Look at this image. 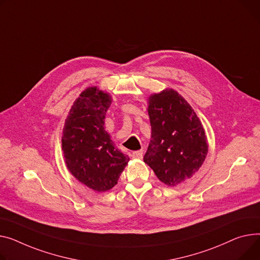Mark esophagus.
Segmentation results:
<instances>
[{
  "label": "esophagus",
  "mask_w": 260,
  "mask_h": 260,
  "mask_svg": "<svg viewBox=\"0 0 260 260\" xmlns=\"http://www.w3.org/2000/svg\"><path fill=\"white\" fill-rule=\"evenodd\" d=\"M132 157L134 159H142L143 157V150H136L132 152Z\"/></svg>",
  "instance_id": "esophagus-1"
}]
</instances>
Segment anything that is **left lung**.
Returning a JSON list of instances; mask_svg holds the SVG:
<instances>
[{"label": "left lung", "mask_w": 260, "mask_h": 260, "mask_svg": "<svg viewBox=\"0 0 260 260\" xmlns=\"http://www.w3.org/2000/svg\"><path fill=\"white\" fill-rule=\"evenodd\" d=\"M151 135L144 162L157 178L175 187L191 178L208 153V140L191 106L174 89L148 97Z\"/></svg>", "instance_id": "obj_1"}]
</instances>
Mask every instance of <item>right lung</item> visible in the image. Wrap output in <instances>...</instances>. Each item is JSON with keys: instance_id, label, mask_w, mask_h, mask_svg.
Here are the masks:
<instances>
[{"instance_id": "1", "label": "right lung", "mask_w": 260, "mask_h": 260, "mask_svg": "<svg viewBox=\"0 0 260 260\" xmlns=\"http://www.w3.org/2000/svg\"><path fill=\"white\" fill-rule=\"evenodd\" d=\"M111 103L110 93L89 86L74 101L62 129L61 148L68 170L97 192L111 190L129 161L105 127Z\"/></svg>"}]
</instances>
